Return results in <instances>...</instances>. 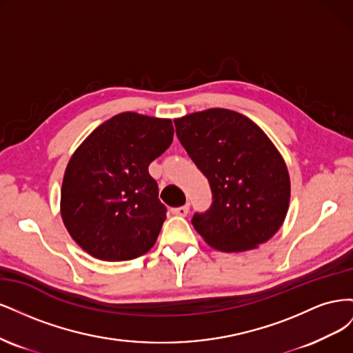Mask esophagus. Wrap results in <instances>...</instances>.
<instances>
[{"label": "esophagus", "mask_w": 353, "mask_h": 353, "mask_svg": "<svg viewBox=\"0 0 353 353\" xmlns=\"http://www.w3.org/2000/svg\"><path fill=\"white\" fill-rule=\"evenodd\" d=\"M188 210H190V206H188V205H184V206H179V208H172V209H170V212H172L174 215H178V216H187Z\"/></svg>", "instance_id": "1"}]
</instances>
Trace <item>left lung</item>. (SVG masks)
<instances>
[{"mask_svg": "<svg viewBox=\"0 0 353 353\" xmlns=\"http://www.w3.org/2000/svg\"><path fill=\"white\" fill-rule=\"evenodd\" d=\"M174 123L212 190L210 208L191 219L196 231L221 252H244L268 241L290 201V178L270 138L227 109L191 113Z\"/></svg>", "mask_w": 353, "mask_h": 353, "instance_id": "left-lung-1", "label": "left lung"}]
</instances>
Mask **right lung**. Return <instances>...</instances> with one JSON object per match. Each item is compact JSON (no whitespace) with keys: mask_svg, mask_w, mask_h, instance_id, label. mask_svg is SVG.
I'll list each match as a JSON object with an SVG mask.
<instances>
[{"mask_svg":"<svg viewBox=\"0 0 353 353\" xmlns=\"http://www.w3.org/2000/svg\"><path fill=\"white\" fill-rule=\"evenodd\" d=\"M172 140V121L125 112L101 123L73 153L61 185V218L85 252L119 262L153 248L166 206L148 165Z\"/></svg>","mask_w":353,"mask_h":353,"instance_id":"1","label":"right lung"}]
</instances>
